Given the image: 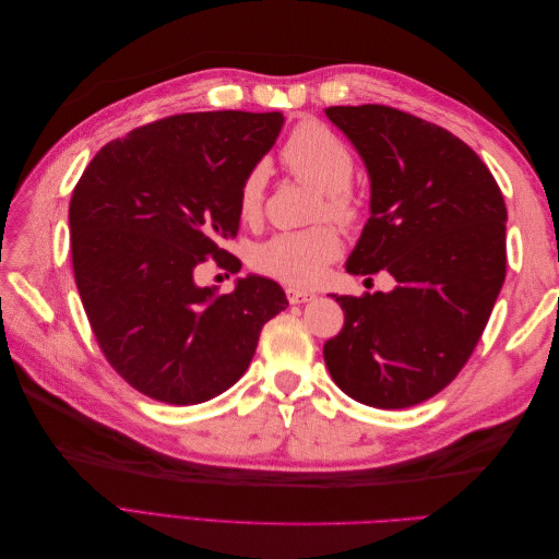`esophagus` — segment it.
Here are the masks:
<instances>
[{
  "mask_svg": "<svg viewBox=\"0 0 559 559\" xmlns=\"http://www.w3.org/2000/svg\"><path fill=\"white\" fill-rule=\"evenodd\" d=\"M286 298H289V302H294V306H298V302L314 300L317 294L308 289H298V286H286Z\"/></svg>",
  "mask_w": 559,
  "mask_h": 559,
  "instance_id": "esophagus-1",
  "label": "esophagus"
}]
</instances>
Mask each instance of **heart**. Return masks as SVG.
Instances as JSON below:
<instances>
[{
    "label": "heart",
    "instance_id": "1",
    "mask_svg": "<svg viewBox=\"0 0 559 559\" xmlns=\"http://www.w3.org/2000/svg\"><path fill=\"white\" fill-rule=\"evenodd\" d=\"M280 160L286 173L321 191V205L317 207L319 218L326 216L343 226L357 224L361 210L349 193L354 158L335 132L314 121L296 126L280 151ZM263 195L265 173L263 167H253L245 177L238 195V212L245 222H257L261 216ZM337 253H341V238L331 228L317 226L273 235L253 249L251 263L259 273L286 284H314L324 277Z\"/></svg>",
    "mask_w": 559,
    "mask_h": 559
}]
</instances>
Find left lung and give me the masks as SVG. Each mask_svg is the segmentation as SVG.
Here are the masks:
<instances>
[{
    "instance_id": "8db88e82",
    "label": "left lung",
    "mask_w": 559,
    "mask_h": 559,
    "mask_svg": "<svg viewBox=\"0 0 559 559\" xmlns=\"http://www.w3.org/2000/svg\"><path fill=\"white\" fill-rule=\"evenodd\" d=\"M370 177V218L347 273L386 270L396 289L333 296L345 326L324 345L333 382L373 408L445 389L476 349L506 277V205L476 151L384 105L329 107Z\"/></svg>"
}]
</instances>
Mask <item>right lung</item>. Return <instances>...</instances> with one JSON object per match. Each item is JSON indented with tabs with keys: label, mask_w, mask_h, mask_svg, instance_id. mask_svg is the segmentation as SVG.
Returning a JSON list of instances; mask_svg holds the SVG:
<instances>
[{
	"label": "right lung",
	"mask_w": 559,
	"mask_h": 559,
	"mask_svg": "<svg viewBox=\"0 0 559 559\" xmlns=\"http://www.w3.org/2000/svg\"><path fill=\"white\" fill-rule=\"evenodd\" d=\"M280 111H195L130 130L97 151L70 202L76 289L111 368L144 396L195 405L238 382L265 321L286 310L282 286L238 280L198 286L207 259L240 228L245 177L275 144Z\"/></svg>",
	"instance_id": "right-lung-1"
}]
</instances>
